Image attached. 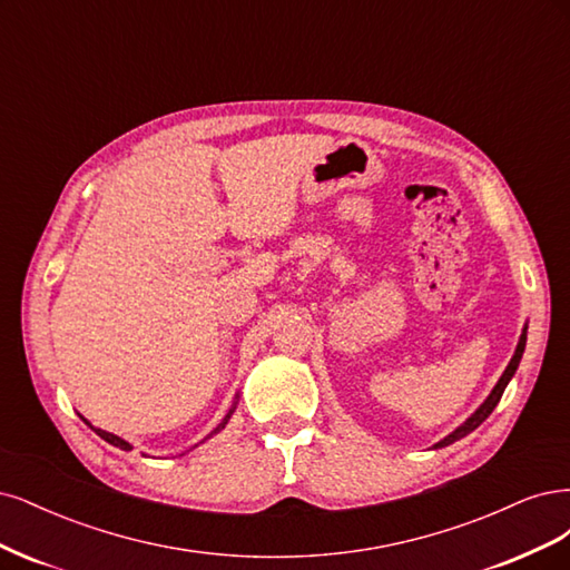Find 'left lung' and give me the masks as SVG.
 I'll return each instance as SVG.
<instances>
[{
	"instance_id": "8db88e82",
	"label": "left lung",
	"mask_w": 570,
	"mask_h": 570,
	"mask_svg": "<svg viewBox=\"0 0 570 570\" xmlns=\"http://www.w3.org/2000/svg\"><path fill=\"white\" fill-rule=\"evenodd\" d=\"M525 334H528V326H523V334H521V338H519V345H517V353H513V357H511V362L507 364V370H504V374L500 376V381H498V385H494L492 389V393L485 397V402L483 405L475 410L462 426L459 429H454L448 438H443L440 440V443H435L433 448H445V445H452L454 440H459V438H464V435H469L471 431H475L479 429L483 421L492 414V410L498 407V402H500V397H502V393H504V389H507V383L511 381V376L517 374V370H519V362H521V357H523V351H525Z\"/></svg>"
}]
</instances>
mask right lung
Returning a JSON list of instances; mask_svg holds the SVG:
<instances>
[{
    "label": "right lung",
    "instance_id": "1",
    "mask_svg": "<svg viewBox=\"0 0 570 570\" xmlns=\"http://www.w3.org/2000/svg\"><path fill=\"white\" fill-rule=\"evenodd\" d=\"M236 400H238V395L234 397V405H232V410L227 412V416H225L223 421H219V424H217V429H215V431H213V433H210L208 438H213L215 433H219V431H223V429L227 426V421L232 419V414H234V410H236ZM85 421H87V419H85ZM87 426H89L91 431H95L97 435H101V438L106 440V443H111V445H116V448H120V450H132V445H130V443H127V440H122V438H118V435H114V433H108V431H104V429H95V426H91V424H89V421H87Z\"/></svg>",
    "mask_w": 570,
    "mask_h": 570
}]
</instances>
